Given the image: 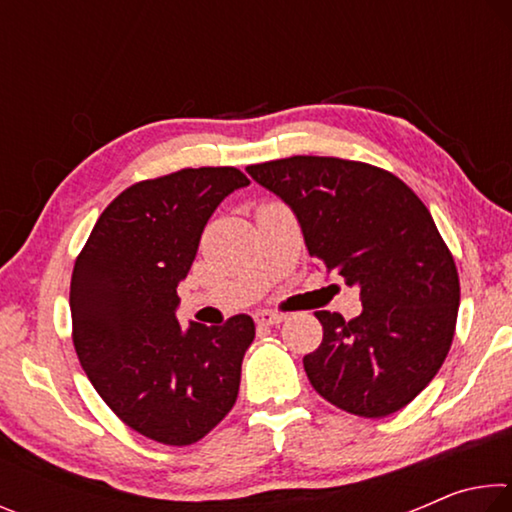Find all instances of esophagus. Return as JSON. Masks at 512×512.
<instances>
[{
	"label": "esophagus",
	"mask_w": 512,
	"mask_h": 512,
	"mask_svg": "<svg viewBox=\"0 0 512 512\" xmlns=\"http://www.w3.org/2000/svg\"><path fill=\"white\" fill-rule=\"evenodd\" d=\"M282 320H287V316L277 314V311H268V309L255 311V323L257 325H280Z\"/></svg>",
	"instance_id": "obj_1"
}]
</instances>
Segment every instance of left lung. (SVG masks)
I'll list each match as a JSON object with an SVG mask.
<instances>
[{
    "label": "left lung",
    "instance_id": "8db88e82",
    "mask_svg": "<svg viewBox=\"0 0 512 512\" xmlns=\"http://www.w3.org/2000/svg\"><path fill=\"white\" fill-rule=\"evenodd\" d=\"M246 171L298 216L309 255L359 287L357 318L316 311L323 343L302 359L311 386L361 418L404 409L443 366L461 300L427 205L366 162L293 155Z\"/></svg>",
    "mask_w": 512,
    "mask_h": 512
}]
</instances>
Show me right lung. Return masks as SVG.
I'll list each match as a JSON object with an SVG mask.
<instances>
[{
  "label": "right lung",
  "instance_id": "right-lung-1",
  "mask_svg": "<svg viewBox=\"0 0 512 512\" xmlns=\"http://www.w3.org/2000/svg\"><path fill=\"white\" fill-rule=\"evenodd\" d=\"M246 185L235 167L142 180L103 210L76 257L69 307L81 366L117 418L155 443L192 445L237 402L253 318L183 329L176 289L216 207Z\"/></svg>",
  "mask_w": 512,
  "mask_h": 512
}]
</instances>
